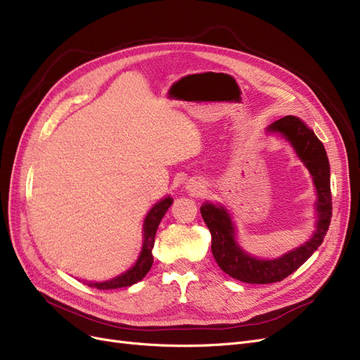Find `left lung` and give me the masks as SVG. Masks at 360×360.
Instances as JSON below:
<instances>
[{
	"instance_id": "obj_1",
	"label": "left lung",
	"mask_w": 360,
	"mask_h": 360,
	"mask_svg": "<svg viewBox=\"0 0 360 360\" xmlns=\"http://www.w3.org/2000/svg\"><path fill=\"white\" fill-rule=\"evenodd\" d=\"M283 134L295 147L305 167L309 169L317 189L319 220L313 238L300 249H295L278 259L262 260L245 255L235 241V231L228 212L223 207L205 202L201 216L212 233V252L217 265L235 280L252 284H268L281 281L298 269L323 243L332 217L330 172L326 150L316 134L295 116H286L268 128Z\"/></svg>"
}]
</instances>
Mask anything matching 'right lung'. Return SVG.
I'll list each match as a JSON object with an SVG mask.
<instances>
[{
	"mask_svg": "<svg viewBox=\"0 0 360 360\" xmlns=\"http://www.w3.org/2000/svg\"><path fill=\"white\" fill-rule=\"evenodd\" d=\"M172 204V200L168 196L165 200H162L160 202H158L156 205H153V208L148 212L146 220H144V241H143V249H141V255L129 271H127L125 274H122L113 280H108L104 283H89V286L96 288V289H103V290H108V289H119V288H128L132 286L134 283H137L140 280H143L146 277V274L152 268L153 264V255H152V249L155 244V235H156V229L159 226L160 220L165 216L167 210L169 208V205Z\"/></svg>",
	"mask_w": 360,
	"mask_h": 360,
	"instance_id": "right-lung-1",
	"label": "right lung"
}]
</instances>
